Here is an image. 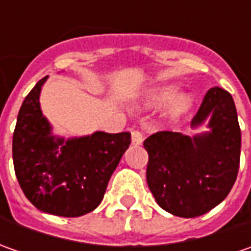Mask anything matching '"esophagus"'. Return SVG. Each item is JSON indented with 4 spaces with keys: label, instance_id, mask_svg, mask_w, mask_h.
<instances>
[{
    "label": "esophagus",
    "instance_id": "1",
    "mask_svg": "<svg viewBox=\"0 0 251 251\" xmlns=\"http://www.w3.org/2000/svg\"><path fill=\"white\" fill-rule=\"evenodd\" d=\"M131 140H132L134 145H141L144 141V132L140 130H134L131 132Z\"/></svg>",
    "mask_w": 251,
    "mask_h": 251
}]
</instances>
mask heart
Instances as JSON below:
<instances>
[{
    "instance_id": "b5f03b06",
    "label": "heart",
    "mask_w": 251,
    "mask_h": 251,
    "mask_svg": "<svg viewBox=\"0 0 251 251\" xmlns=\"http://www.w3.org/2000/svg\"><path fill=\"white\" fill-rule=\"evenodd\" d=\"M177 89L175 86H165V88H159L151 95V103L153 104H162L169 101L175 95H176ZM191 104V99L188 96H178L176 100L172 104V113L173 114H181L187 110Z\"/></svg>"
}]
</instances>
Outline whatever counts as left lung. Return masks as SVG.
I'll return each mask as SVG.
<instances>
[{"mask_svg":"<svg viewBox=\"0 0 251 251\" xmlns=\"http://www.w3.org/2000/svg\"><path fill=\"white\" fill-rule=\"evenodd\" d=\"M209 119V132L188 137L158 131L144 141L148 152L147 183L165 211L194 218L217 207L233 187L240 163L242 134L232 95L211 88L191 120Z\"/></svg>","mask_w":251,"mask_h":251,"instance_id":"1","label":"left lung"}]
</instances>
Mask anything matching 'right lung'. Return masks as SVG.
<instances>
[{
    "mask_svg": "<svg viewBox=\"0 0 251 251\" xmlns=\"http://www.w3.org/2000/svg\"><path fill=\"white\" fill-rule=\"evenodd\" d=\"M46 79L36 83L18 113L12 138L15 175L37 209L81 217L101 202L114 169L130 147L131 134L98 131L82 138H55L40 110L39 95Z\"/></svg>",
    "mask_w": 251,
    "mask_h": 251,
    "instance_id": "obj_1",
    "label": "right lung"
}]
</instances>
